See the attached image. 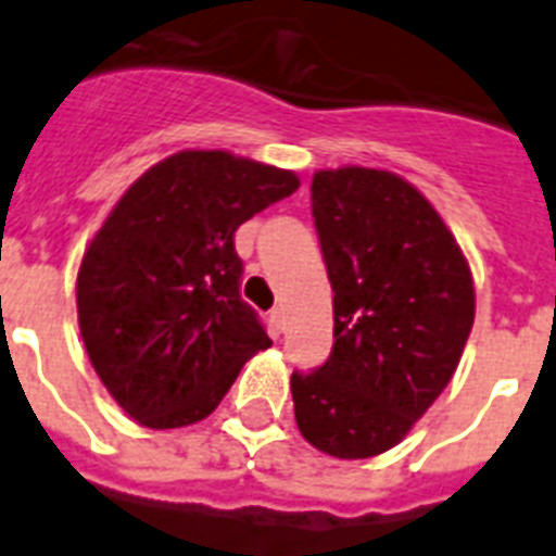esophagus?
Listing matches in <instances>:
<instances>
[{"label":"esophagus","mask_w":556,"mask_h":556,"mask_svg":"<svg viewBox=\"0 0 556 556\" xmlns=\"http://www.w3.org/2000/svg\"><path fill=\"white\" fill-rule=\"evenodd\" d=\"M270 323H274V329L277 331H286L288 317H286V308H282V305H277V308L270 312Z\"/></svg>","instance_id":"esophagus-1"}]
</instances>
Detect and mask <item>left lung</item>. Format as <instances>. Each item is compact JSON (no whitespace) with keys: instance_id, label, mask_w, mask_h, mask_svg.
Returning <instances> with one entry per match:
<instances>
[{"instance_id":"8db88e82","label":"left lung","mask_w":556,"mask_h":556,"mask_svg":"<svg viewBox=\"0 0 556 556\" xmlns=\"http://www.w3.org/2000/svg\"><path fill=\"white\" fill-rule=\"evenodd\" d=\"M312 213L334 291V346L291 375L294 418L334 458L380 456L453 378L476 317L473 274L439 210L389 169H320Z\"/></svg>"}]
</instances>
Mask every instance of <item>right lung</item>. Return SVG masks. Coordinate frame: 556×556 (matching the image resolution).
<instances>
[{
  "instance_id": "1",
  "label": "right lung",
  "mask_w": 556,
  "mask_h": 556,
  "mask_svg": "<svg viewBox=\"0 0 556 556\" xmlns=\"http://www.w3.org/2000/svg\"><path fill=\"white\" fill-rule=\"evenodd\" d=\"M300 187L225 150L159 161L117 199L77 270V323L117 406L150 430L207 418L270 346L239 296L236 227Z\"/></svg>"
}]
</instances>
